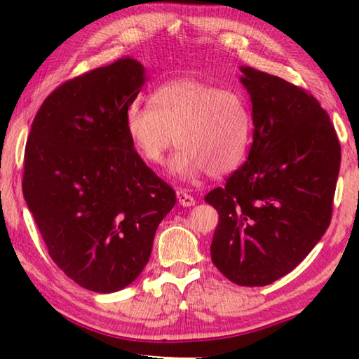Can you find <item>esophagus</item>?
<instances>
[{"label":"esophagus","instance_id":"1","mask_svg":"<svg viewBox=\"0 0 359 359\" xmlns=\"http://www.w3.org/2000/svg\"><path fill=\"white\" fill-rule=\"evenodd\" d=\"M177 201L184 208H191V205L196 204V199L191 194H188L185 190H177Z\"/></svg>","mask_w":359,"mask_h":359}]
</instances>
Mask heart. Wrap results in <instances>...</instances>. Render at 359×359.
Listing matches in <instances>:
<instances>
[{
	"mask_svg": "<svg viewBox=\"0 0 359 359\" xmlns=\"http://www.w3.org/2000/svg\"><path fill=\"white\" fill-rule=\"evenodd\" d=\"M125 131L144 163L156 166L177 142L169 172L196 180L234 171L247 154L252 117L244 96L196 79H175L150 95L149 106L125 109Z\"/></svg>",
	"mask_w": 359,
	"mask_h": 359,
	"instance_id": "heart-1",
	"label": "heart"
}]
</instances>
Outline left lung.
I'll return each mask as SVG.
<instances>
[{"instance_id":"left-lung-1","label":"left lung","mask_w":359,"mask_h":359,"mask_svg":"<svg viewBox=\"0 0 359 359\" xmlns=\"http://www.w3.org/2000/svg\"><path fill=\"white\" fill-rule=\"evenodd\" d=\"M252 100L247 161L204 201L218 224L212 263L241 287H264L311 253L331 223L340 144L330 115L301 87L242 66Z\"/></svg>"}]
</instances>
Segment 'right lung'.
Returning <instances> with one entry per match:
<instances>
[{
	"mask_svg": "<svg viewBox=\"0 0 359 359\" xmlns=\"http://www.w3.org/2000/svg\"><path fill=\"white\" fill-rule=\"evenodd\" d=\"M144 82L133 58L66 81L42 102L27 141L22 190L48 255L95 293L136 280L175 204L125 131V109Z\"/></svg>",
	"mask_w": 359,
	"mask_h": 359,
	"instance_id": "right-lung-1",
	"label": "right lung"
}]
</instances>
